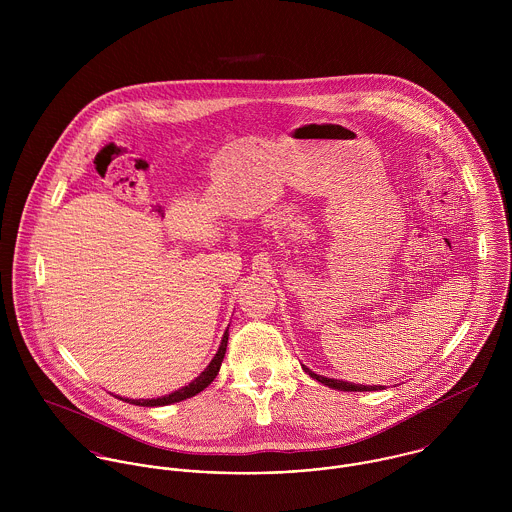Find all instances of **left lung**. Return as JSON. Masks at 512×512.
Segmentation results:
<instances>
[{"label": "left lung", "instance_id": "8db88e82", "mask_svg": "<svg viewBox=\"0 0 512 512\" xmlns=\"http://www.w3.org/2000/svg\"><path fill=\"white\" fill-rule=\"evenodd\" d=\"M305 372H309L311 378L319 380L321 384L329 386V388H335V390H345V392H370V390H380L382 386H365V384H351V382H343V380H335V378H325V376H319L315 372H311L309 368H305Z\"/></svg>", "mask_w": 512, "mask_h": 512}]
</instances>
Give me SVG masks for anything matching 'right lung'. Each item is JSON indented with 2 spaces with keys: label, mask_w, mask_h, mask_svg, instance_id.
Segmentation results:
<instances>
[{
  "label": "right lung",
  "mask_w": 512,
  "mask_h": 512,
  "mask_svg": "<svg viewBox=\"0 0 512 512\" xmlns=\"http://www.w3.org/2000/svg\"><path fill=\"white\" fill-rule=\"evenodd\" d=\"M226 343H228V333H224L219 351H217L215 359L211 361V365L205 368V372H201V376H197L191 384L183 386L181 390H177V392H173V394H167V396H161V398H153V400H126V402L136 404V406H165V404L181 402V400H187V398L199 394L201 390H205V388L217 378L220 365H222V359H224V353H226Z\"/></svg>",
  "instance_id": "obj_1"
}]
</instances>
